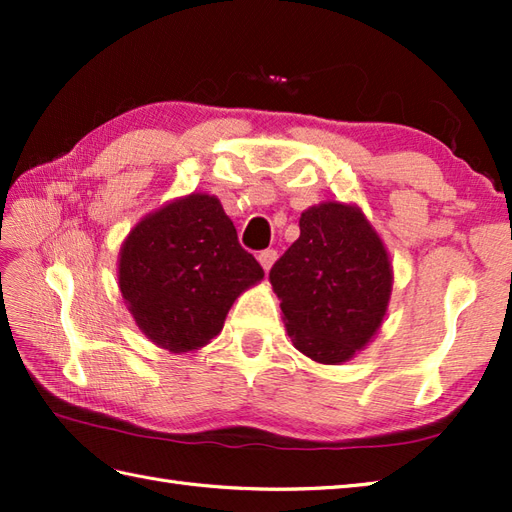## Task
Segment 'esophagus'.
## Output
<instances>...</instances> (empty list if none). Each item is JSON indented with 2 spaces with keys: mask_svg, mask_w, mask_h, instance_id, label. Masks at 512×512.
I'll list each match as a JSON object with an SVG mask.
<instances>
[{
  "mask_svg": "<svg viewBox=\"0 0 512 512\" xmlns=\"http://www.w3.org/2000/svg\"><path fill=\"white\" fill-rule=\"evenodd\" d=\"M257 259H259V264H262V268L268 273V270L273 268V264L277 262V250H273V248L262 250V253H259Z\"/></svg>",
  "mask_w": 512,
  "mask_h": 512,
  "instance_id": "obj_1",
  "label": "esophagus"
}]
</instances>
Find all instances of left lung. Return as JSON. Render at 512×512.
<instances>
[{
  "instance_id": "8db88e82",
  "label": "left lung",
  "mask_w": 512,
  "mask_h": 512,
  "mask_svg": "<svg viewBox=\"0 0 512 512\" xmlns=\"http://www.w3.org/2000/svg\"><path fill=\"white\" fill-rule=\"evenodd\" d=\"M299 228V239L268 279L292 345L314 363L341 365L365 350L383 325L394 268L358 204H314L301 213Z\"/></svg>"
}]
</instances>
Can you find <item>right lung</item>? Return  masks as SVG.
<instances>
[{"mask_svg": "<svg viewBox=\"0 0 512 512\" xmlns=\"http://www.w3.org/2000/svg\"><path fill=\"white\" fill-rule=\"evenodd\" d=\"M264 279L257 259L209 193H189L140 217L118 253V288L138 330L173 354L222 332L235 299Z\"/></svg>", "mask_w": 512, "mask_h": 512, "instance_id": "add662e5", "label": "right lung"}]
</instances>
